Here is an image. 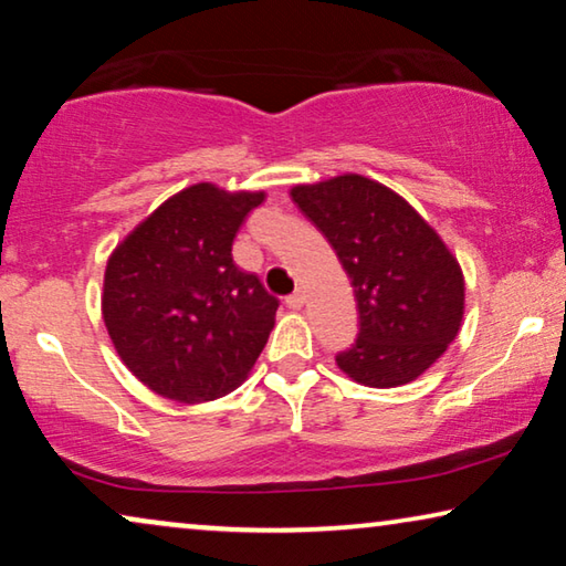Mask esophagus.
Segmentation results:
<instances>
[{"mask_svg": "<svg viewBox=\"0 0 566 566\" xmlns=\"http://www.w3.org/2000/svg\"><path fill=\"white\" fill-rule=\"evenodd\" d=\"M304 293L301 291H296V293H291L289 298H285V304H289V308H293V312H298V308H304Z\"/></svg>", "mask_w": 566, "mask_h": 566, "instance_id": "esophagus-1", "label": "esophagus"}]
</instances>
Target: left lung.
Wrapping results in <instances>:
<instances>
[{
	"label": "left lung",
	"instance_id": "obj_1",
	"mask_svg": "<svg viewBox=\"0 0 566 566\" xmlns=\"http://www.w3.org/2000/svg\"><path fill=\"white\" fill-rule=\"evenodd\" d=\"M291 198L327 237L358 301V339L337 368L370 389L420 378L461 329L467 281L455 254L399 192L366 175L293 185Z\"/></svg>",
	"mask_w": 566,
	"mask_h": 566
}]
</instances>
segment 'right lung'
<instances>
[{
  "instance_id": "obj_1",
  "label": "right lung",
  "mask_w": 566,
  "mask_h": 566,
  "mask_svg": "<svg viewBox=\"0 0 566 566\" xmlns=\"http://www.w3.org/2000/svg\"><path fill=\"white\" fill-rule=\"evenodd\" d=\"M262 200L265 190L196 182L154 208L107 258V335L123 366L159 397H227L265 347L277 298L231 258L244 216Z\"/></svg>"
}]
</instances>
